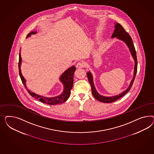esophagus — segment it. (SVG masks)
<instances>
[{"instance_id": "1", "label": "esophagus", "mask_w": 154, "mask_h": 154, "mask_svg": "<svg viewBox=\"0 0 154 154\" xmlns=\"http://www.w3.org/2000/svg\"><path fill=\"white\" fill-rule=\"evenodd\" d=\"M84 66L85 65L82 62H79L76 65V67L77 68H84Z\"/></svg>"}]
</instances>
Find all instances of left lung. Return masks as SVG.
Instances as JSON below:
<instances>
[{
    "mask_svg": "<svg viewBox=\"0 0 154 154\" xmlns=\"http://www.w3.org/2000/svg\"><path fill=\"white\" fill-rule=\"evenodd\" d=\"M115 30H114L113 33L112 34L111 38H113L116 37L118 39L121 40L122 41L124 42L127 45V46L128 47V48L129 49V51L131 52V56H132L134 60V75H133V77L131 81L129 87L125 91H124L121 93L119 94L116 95H115V96L105 97V96H103L102 95H100V94H99L98 91H97L96 88L94 86V84L93 75L90 71L87 72V76H88V79H89V82H90V85H91V91H92V94H93L94 97L96 99H97L99 102L103 103H107L113 102L116 101L117 100H118L119 99H120L122 97H123L125 94H126L130 90V89L132 86V85L134 82L136 73H137V55H136L135 48L134 46L131 38L120 23H115Z\"/></svg>",
    "mask_w": 154,
    "mask_h": 154,
    "instance_id": "1",
    "label": "left lung"
}]
</instances>
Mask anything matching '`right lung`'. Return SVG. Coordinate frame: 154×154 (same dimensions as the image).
Here are the masks:
<instances>
[{
  "label": "right lung",
  "instance_id": "obj_1",
  "mask_svg": "<svg viewBox=\"0 0 154 154\" xmlns=\"http://www.w3.org/2000/svg\"><path fill=\"white\" fill-rule=\"evenodd\" d=\"M36 33H37L36 31L32 32L29 33L26 37V38L29 37L31 35L35 34ZM21 61H22V58L21 57V54L20 52L19 62V75L25 88L27 90L28 93L32 97L39 100L41 102L45 103L47 104H49V105L60 104L63 103L65 102V101L69 97L70 90L72 89L73 85V77H74V73L75 70V65L72 66L69 68L64 71V72L60 75L59 79L63 85V87H64L63 91L61 94L59 95L54 97H45L42 95L36 94L27 89V87L26 85V79H25L23 75H22L21 71Z\"/></svg>",
  "mask_w": 154,
  "mask_h": 154
}]
</instances>
